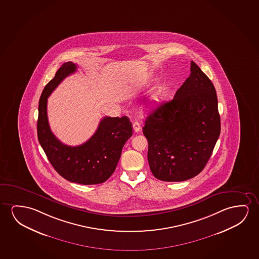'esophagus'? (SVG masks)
<instances>
[{
  "label": "esophagus",
  "mask_w": 259,
  "mask_h": 259,
  "mask_svg": "<svg viewBox=\"0 0 259 259\" xmlns=\"http://www.w3.org/2000/svg\"><path fill=\"white\" fill-rule=\"evenodd\" d=\"M133 128H134V132L135 133H139L141 131V124H140L139 122L135 121L134 124H133Z\"/></svg>",
  "instance_id": "1"
}]
</instances>
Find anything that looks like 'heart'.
I'll return each mask as SVG.
<instances>
[{"label": "heart", "instance_id": "heart-1", "mask_svg": "<svg viewBox=\"0 0 259 259\" xmlns=\"http://www.w3.org/2000/svg\"><path fill=\"white\" fill-rule=\"evenodd\" d=\"M161 92H158V93L155 94L153 97H152V99H151V102H150L151 105L156 106L157 104H158V103L160 102V100H161Z\"/></svg>", "mask_w": 259, "mask_h": 259}]
</instances>
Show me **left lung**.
<instances>
[{
	"instance_id": "left-lung-1",
	"label": "left lung",
	"mask_w": 259,
	"mask_h": 259,
	"mask_svg": "<svg viewBox=\"0 0 259 259\" xmlns=\"http://www.w3.org/2000/svg\"><path fill=\"white\" fill-rule=\"evenodd\" d=\"M150 171L158 180L182 182L196 177L208 161L221 131L214 84L198 65L172 101L145 120Z\"/></svg>"
}]
</instances>
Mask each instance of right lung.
<instances>
[{
	"mask_svg": "<svg viewBox=\"0 0 259 259\" xmlns=\"http://www.w3.org/2000/svg\"><path fill=\"white\" fill-rule=\"evenodd\" d=\"M76 68L73 62L64 63L42 91L38 106V141L50 163L66 180L83 185L101 184L115 171L124 143L133 135V127L127 116H105L82 145L68 146L57 139L48 122L47 100Z\"/></svg>",
	"mask_w": 259,
	"mask_h": 259,
	"instance_id": "add662e5",
	"label": "right lung"
}]
</instances>
